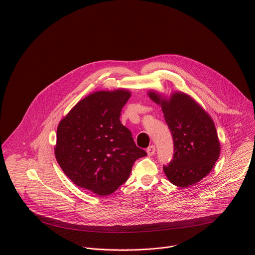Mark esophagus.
I'll list each match as a JSON object with an SVG mask.
<instances>
[{"instance_id":"obj_1","label":"esophagus","mask_w":255,"mask_h":255,"mask_svg":"<svg viewBox=\"0 0 255 255\" xmlns=\"http://www.w3.org/2000/svg\"><path fill=\"white\" fill-rule=\"evenodd\" d=\"M146 152H147V154L148 155H153L154 153H155V146H154V145H150V146L146 149Z\"/></svg>"}]
</instances>
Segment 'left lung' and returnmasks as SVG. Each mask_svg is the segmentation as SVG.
Returning a JSON list of instances; mask_svg holds the SVG:
<instances>
[{
    "instance_id": "obj_1",
    "label": "left lung",
    "mask_w": 255,
    "mask_h": 255,
    "mask_svg": "<svg viewBox=\"0 0 255 255\" xmlns=\"http://www.w3.org/2000/svg\"><path fill=\"white\" fill-rule=\"evenodd\" d=\"M147 96L161 110L171 131L174 154L163 171L170 183L188 188L204 178L220 156V141L213 119L190 95L172 92L169 96L149 90Z\"/></svg>"
}]
</instances>
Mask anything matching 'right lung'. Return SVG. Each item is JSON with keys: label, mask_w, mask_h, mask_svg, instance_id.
<instances>
[{"label": "right lung", "mask_w": 255, "mask_h": 255, "mask_svg": "<svg viewBox=\"0 0 255 255\" xmlns=\"http://www.w3.org/2000/svg\"><path fill=\"white\" fill-rule=\"evenodd\" d=\"M130 97L128 89L94 92L57 126L54 154L59 166L72 183L98 196L114 193L134 162L147 155L119 119Z\"/></svg>", "instance_id": "add662e5"}]
</instances>
